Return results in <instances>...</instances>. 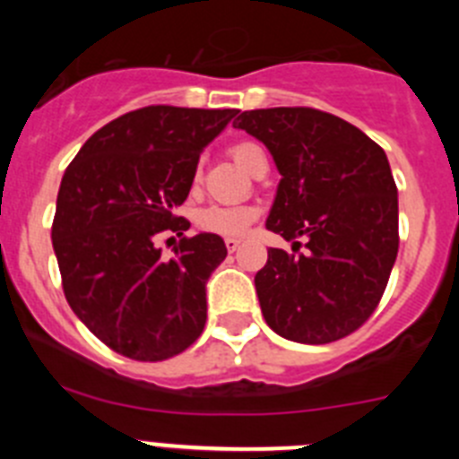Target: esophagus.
Listing matches in <instances>:
<instances>
[{
  "instance_id": "esophagus-1",
  "label": "esophagus",
  "mask_w": 459,
  "mask_h": 459,
  "mask_svg": "<svg viewBox=\"0 0 459 459\" xmlns=\"http://www.w3.org/2000/svg\"><path fill=\"white\" fill-rule=\"evenodd\" d=\"M225 246H227V250H230V253H234V250H237L238 246H241V238L227 237V238H225Z\"/></svg>"
}]
</instances>
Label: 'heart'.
Here are the masks:
<instances>
[{
  "mask_svg": "<svg viewBox=\"0 0 459 459\" xmlns=\"http://www.w3.org/2000/svg\"><path fill=\"white\" fill-rule=\"evenodd\" d=\"M262 153V149L253 142H238L232 147V156L241 168L248 169L253 158ZM200 227L211 234L221 237H241L255 221H257V209L250 204H211L202 209Z\"/></svg>",
  "mask_w": 459,
  "mask_h": 459,
  "instance_id": "obj_1",
  "label": "heart"
}]
</instances>
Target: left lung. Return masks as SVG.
Returning a JSON list of instances; mask_svg holds the SVG:
<instances>
[{"label":"left lung","instance_id":"obj_1","mask_svg":"<svg viewBox=\"0 0 459 459\" xmlns=\"http://www.w3.org/2000/svg\"><path fill=\"white\" fill-rule=\"evenodd\" d=\"M234 126L264 142L282 174L266 227L287 241L306 237L310 250L269 248L255 275L266 324L303 344L347 338L379 306L400 246L386 153L315 108L248 109Z\"/></svg>","mask_w":459,"mask_h":459}]
</instances>
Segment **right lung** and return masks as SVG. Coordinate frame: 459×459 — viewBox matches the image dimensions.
Here are the masks:
<instances>
[{
    "label": "right lung",
    "mask_w": 459,
    "mask_h": 459,
    "mask_svg": "<svg viewBox=\"0 0 459 459\" xmlns=\"http://www.w3.org/2000/svg\"><path fill=\"white\" fill-rule=\"evenodd\" d=\"M238 109L149 105L93 133L64 172L52 246L68 306L112 351L165 360L200 338L206 280L227 257L218 234L186 237L174 216L200 152ZM177 231L169 260L155 246Z\"/></svg>",
    "instance_id": "add662e5"
}]
</instances>
